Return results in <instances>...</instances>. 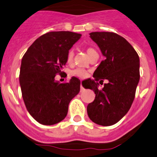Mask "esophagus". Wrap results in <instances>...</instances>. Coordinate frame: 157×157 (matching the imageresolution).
<instances>
[{"label":"esophagus","instance_id":"34e87169","mask_svg":"<svg viewBox=\"0 0 157 157\" xmlns=\"http://www.w3.org/2000/svg\"><path fill=\"white\" fill-rule=\"evenodd\" d=\"M84 90V87H82V84H81V86H80V91L81 92H82V91H83Z\"/></svg>","mask_w":157,"mask_h":157}]
</instances>
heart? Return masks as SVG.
<instances>
[{
  "label": "heart",
  "instance_id": "heart-1",
  "mask_svg": "<svg viewBox=\"0 0 157 157\" xmlns=\"http://www.w3.org/2000/svg\"><path fill=\"white\" fill-rule=\"evenodd\" d=\"M86 52H87V56H89V58L91 56L93 55V53H95V52H96V51H95L94 49L93 48H87V50H86ZM73 57H74V52H73V50H70L69 52H68L67 53V61L68 63H72L73 61ZM73 74L74 75H77V76L80 77V78H85L86 76H87V73H86L85 71L82 69H78V70H75V71L73 72Z\"/></svg>",
  "mask_w": 157,
  "mask_h": 157
}]
</instances>
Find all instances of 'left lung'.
<instances>
[{"instance_id":"8db88e82","label":"left lung","mask_w":157,"mask_h":157,"mask_svg":"<svg viewBox=\"0 0 157 157\" xmlns=\"http://www.w3.org/2000/svg\"><path fill=\"white\" fill-rule=\"evenodd\" d=\"M90 37L97 44L105 60L87 87L96 94L94 101L87 105L88 117L99 125H113L126 115L134 99L140 77V58L131 44L116 33L94 32ZM104 79L109 82L99 90L96 82Z\"/></svg>"}]
</instances>
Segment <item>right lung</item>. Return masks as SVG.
Masks as SVG:
<instances>
[{
  "label": "right lung",
  "mask_w": 157,
  "mask_h": 157,
  "mask_svg": "<svg viewBox=\"0 0 157 157\" xmlns=\"http://www.w3.org/2000/svg\"><path fill=\"white\" fill-rule=\"evenodd\" d=\"M82 35L69 31L50 32L33 42L23 56L20 82L23 99L30 115L40 124L62 121L70 101L80 91V80L67 83L55 80L67 63V56Z\"/></svg>",
  "instance_id": "obj_1"
}]
</instances>
